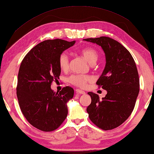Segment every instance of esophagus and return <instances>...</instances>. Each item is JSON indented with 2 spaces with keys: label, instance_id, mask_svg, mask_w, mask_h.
Wrapping results in <instances>:
<instances>
[{
  "label": "esophagus",
  "instance_id": "esophagus-1",
  "mask_svg": "<svg viewBox=\"0 0 154 154\" xmlns=\"http://www.w3.org/2000/svg\"><path fill=\"white\" fill-rule=\"evenodd\" d=\"M75 93H76V94H81V95H85V93L84 91H81V90H80V89H76L75 90Z\"/></svg>",
  "mask_w": 154,
  "mask_h": 154
}]
</instances>
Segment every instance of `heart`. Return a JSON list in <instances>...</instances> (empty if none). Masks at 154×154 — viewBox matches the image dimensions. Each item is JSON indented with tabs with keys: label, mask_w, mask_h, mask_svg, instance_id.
I'll return each instance as SVG.
<instances>
[{
	"label": "heart",
	"mask_w": 154,
	"mask_h": 154,
	"mask_svg": "<svg viewBox=\"0 0 154 154\" xmlns=\"http://www.w3.org/2000/svg\"><path fill=\"white\" fill-rule=\"evenodd\" d=\"M81 54L87 60L90 64L93 65L98 59L99 54L97 51L93 48H85L81 51ZM59 65L62 71H67L69 68V58L66 53H62L59 57ZM71 84L76 86L83 88L88 82L91 81V77L89 75H73L69 79Z\"/></svg>",
	"instance_id": "1"
}]
</instances>
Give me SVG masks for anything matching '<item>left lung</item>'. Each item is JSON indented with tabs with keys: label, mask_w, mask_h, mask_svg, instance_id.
<instances>
[{
	"label": "left lung",
	"mask_w": 154,
	"mask_h": 154,
	"mask_svg": "<svg viewBox=\"0 0 154 154\" xmlns=\"http://www.w3.org/2000/svg\"><path fill=\"white\" fill-rule=\"evenodd\" d=\"M83 40L100 46L105 54V69L96 84L106 90L105 97L92 92L87 112L92 122L103 130L121 125L130 116L139 92V79L132 56L126 48L107 37Z\"/></svg>",
	"instance_id": "obj_1"
}]
</instances>
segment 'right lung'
I'll return each instance as SVG.
<instances>
[{
    "mask_svg": "<svg viewBox=\"0 0 154 154\" xmlns=\"http://www.w3.org/2000/svg\"><path fill=\"white\" fill-rule=\"evenodd\" d=\"M75 42L60 39L42 42L27 54L20 66V107L29 123L41 131L55 130L67 117V103L73 98L74 91L66 86L56 93L51 85L61 74L59 56Z\"/></svg>",
    "mask_w": 154,
    "mask_h": 154,
    "instance_id": "add662e5",
    "label": "right lung"
}]
</instances>
